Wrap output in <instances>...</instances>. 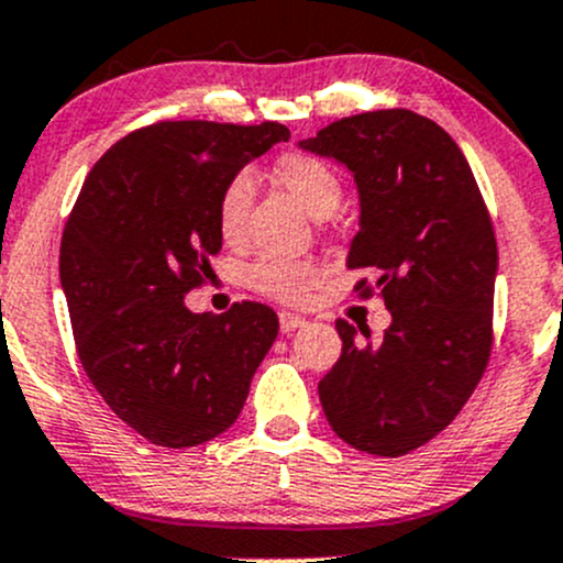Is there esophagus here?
<instances>
[{
    "label": "esophagus",
    "instance_id": "esophagus-1",
    "mask_svg": "<svg viewBox=\"0 0 563 563\" xmlns=\"http://www.w3.org/2000/svg\"><path fill=\"white\" fill-rule=\"evenodd\" d=\"M303 324H306V319L298 317V313H289V311L279 313V330L284 332V335H289V332L303 328Z\"/></svg>",
    "mask_w": 563,
    "mask_h": 563
}]
</instances>
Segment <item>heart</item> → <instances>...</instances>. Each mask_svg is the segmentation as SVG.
<instances>
[{
  "label": "heart",
  "instance_id": "obj_1",
  "mask_svg": "<svg viewBox=\"0 0 563 563\" xmlns=\"http://www.w3.org/2000/svg\"><path fill=\"white\" fill-rule=\"evenodd\" d=\"M276 177L295 196V201L303 207L308 214L328 217L341 201V179L332 172L324 161L313 158V155L292 153L284 155L276 166ZM252 203V179L250 174H235L222 187L220 201H217V225L228 241L239 239L241 228H244L246 211ZM322 271L317 263L300 257H282V255H265L255 260L246 268V287L265 298L284 300V303H295V300L306 298L308 289L319 282Z\"/></svg>",
  "mask_w": 563,
  "mask_h": 563
}]
</instances>
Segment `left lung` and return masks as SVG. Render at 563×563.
<instances>
[{
  "mask_svg": "<svg viewBox=\"0 0 563 563\" xmlns=\"http://www.w3.org/2000/svg\"><path fill=\"white\" fill-rule=\"evenodd\" d=\"M300 147L354 174L360 231L346 265L378 271L391 313L380 341L338 319L341 360L319 380V400L356 451L402 456L456 419L488 365L499 263L492 217L459 144L424 114H352ZM354 289L373 292L367 279Z\"/></svg>",
  "mask_w": 563,
  "mask_h": 563,
  "instance_id": "1",
  "label": "left lung"
}]
</instances>
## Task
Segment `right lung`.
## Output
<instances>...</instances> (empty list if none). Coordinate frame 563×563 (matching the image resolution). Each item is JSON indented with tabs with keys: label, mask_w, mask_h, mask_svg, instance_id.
<instances>
[{
	"label": "right lung",
	"mask_w": 563,
	"mask_h": 563,
	"mask_svg": "<svg viewBox=\"0 0 563 563\" xmlns=\"http://www.w3.org/2000/svg\"><path fill=\"white\" fill-rule=\"evenodd\" d=\"M282 123L166 120L90 168L62 235V287L77 354L104 402L150 443L190 449L239 419L279 332L274 308L192 313L185 295L222 250L217 201Z\"/></svg>",
	"instance_id": "right-lung-1"
}]
</instances>
